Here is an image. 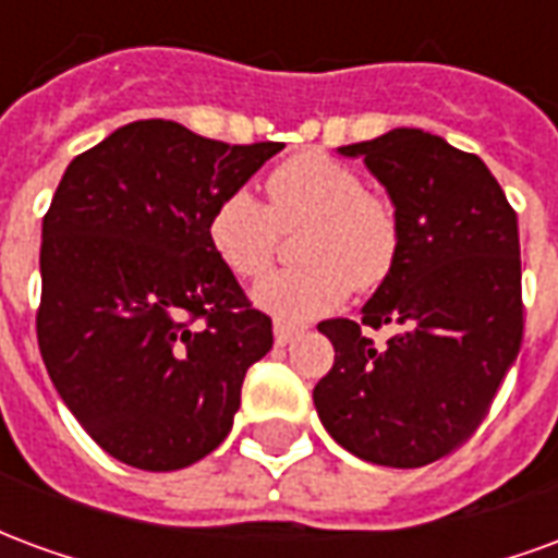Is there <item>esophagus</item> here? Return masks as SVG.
<instances>
[{"label":"esophagus","mask_w":558,"mask_h":558,"mask_svg":"<svg viewBox=\"0 0 558 558\" xmlns=\"http://www.w3.org/2000/svg\"><path fill=\"white\" fill-rule=\"evenodd\" d=\"M304 331V326H295V323H283V319H275V343L278 347H287L292 340L299 338Z\"/></svg>","instance_id":"esophagus-1"}]
</instances>
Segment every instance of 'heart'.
<instances>
[{
  "label": "heart",
  "instance_id": "heart-1",
  "mask_svg": "<svg viewBox=\"0 0 558 558\" xmlns=\"http://www.w3.org/2000/svg\"><path fill=\"white\" fill-rule=\"evenodd\" d=\"M268 206L235 187L208 218L211 247L242 275H263L278 247V227L304 223L295 251L304 263L271 271L254 287V302L283 319H311L347 302L352 287L374 290L395 271L400 218L383 196L367 194L359 172L323 151L283 160L266 182Z\"/></svg>",
  "mask_w": 558,
  "mask_h": 558
}]
</instances>
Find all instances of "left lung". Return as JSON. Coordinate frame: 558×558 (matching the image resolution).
Segmentation results:
<instances>
[{"label":"left lung","mask_w":558,"mask_h":558,"mask_svg":"<svg viewBox=\"0 0 558 558\" xmlns=\"http://www.w3.org/2000/svg\"><path fill=\"white\" fill-rule=\"evenodd\" d=\"M338 155L364 158L403 239L362 323H319L335 364L316 383L314 407L350 454L376 466H427L475 433L520 352L517 215L478 155L421 128H395ZM362 325L399 331L376 348Z\"/></svg>","instance_id":"left-lung-1"}]
</instances>
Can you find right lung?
Masks as SVG:
<instances>
[{
    "mask_svg": "<svg viewBox=\"0 0 558 558\" xmlns=\"http://www.w3.org/2000/svg\"><path fill=\"white\" fill-rule=\"evenodd\" d=\"M280 143L230 146L179 122L119 128L68 163L41 227L38 347L95 442L146 472L211 454L247 367L271 350L208 218Z\"/></svg>",
    "mask_w": 558,
    "mask_h": 558,
    "instance_id": "add662e5",
    "label": "right lung"
}]
</instances>
